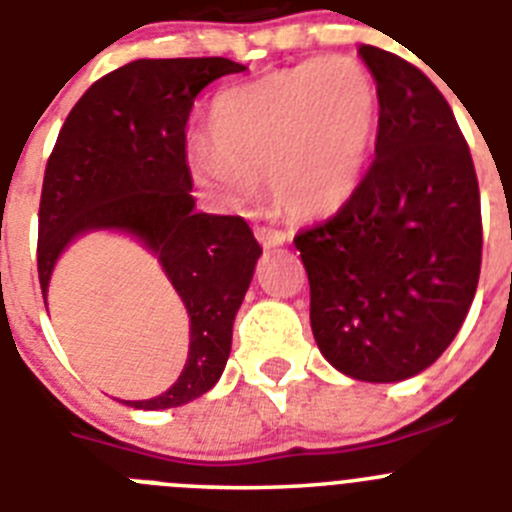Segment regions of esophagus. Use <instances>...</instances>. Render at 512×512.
<instances>
[{"instance_id":"1","label":"esophagus","mask_w":512,"mask_h":512,"mask_svg":"<svg viewBox=\"0 0 512 512\" xmlns=\"http://www.w3.org/2000/svg\"><path fill=\"white\" fill-rule=\"evenodd\" d=\"M255 234H257V240H260L262 247H280L290 240L283 229H275V227H257Z\"/></svg>"}]
</instances>
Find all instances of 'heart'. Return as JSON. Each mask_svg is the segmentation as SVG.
Here are the masks:
<instances>
[{
  "label": "heart",
  "instance_id": "obj_1",
  "mask_svg": "<svg viewBox=\"0 0 512 512\" xmlns=\"http://www.w3.org/2000/svg\"><path fill=\"white\" fill-rule=\"evenodd\" d=\"M379 118V90L356 60L275 70L214 98L209 143L189 148L191 176L232 207L270 181L272 199L293 217L326 214L364 181Z\"/></svg>",
  "mask_w": 512,
  "mask_h": 512
}]
</instances>
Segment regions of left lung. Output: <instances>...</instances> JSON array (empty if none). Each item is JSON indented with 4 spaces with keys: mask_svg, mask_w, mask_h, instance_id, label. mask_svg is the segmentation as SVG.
<instances>
[{
    "mask_svg": "<svg viewBox=\"0 0 512 512\" xmlns=\"http://www.w3.org/2000/svg\"><path fill=\"white\" fill-rule=\"evenodd\" d=\"M381 100L374 161L341 209L295 234L310 283V328L341 374L409 379L450 346L482 262L470 148L432 80L361 45Z\"/></svg>",
    "mask_w": 512,
    "mask_h": 512,
    "instance_id": "obj_1",
    "label": "left lung"
}]
</instances>
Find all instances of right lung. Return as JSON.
<instances>
[{"mask_svg": "<svg viewBox=\"0 0 512 512\" xmlns=\"http://www.w3.org/2000/svg\"><path fill=\"white\" fill-rule=\"evenodd\" d=\"M242 70L227 57L128 62L85 90L47 159L37 234L42 295L75 237L118 229L159 257L189 313L184 371L161 396L123 401L133 409L181 407L207 394L227 366L234 315L262 247L242 217L194 209L186 121L209 83Z\"/></svg>", "mask_w": 512, "mask_h": 512, "instance_id": "obj_1", "label": "right lung"}]
</instances>
